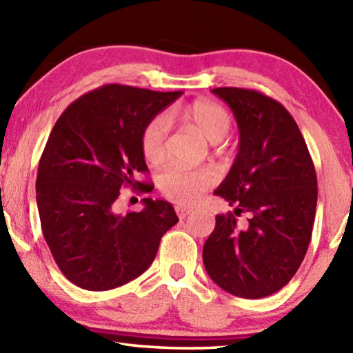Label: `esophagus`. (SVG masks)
Segmentation results:
<instances>
[{
    "label": "esophagus",
    "instance_id": "esophagus-1",
    "mask_svg": "<svg viewBox=\"0 0 353 353\" xmlns=\"http://www.w3.org/2000/svg\"><path fill=\"white\" fill-rule=\"evenodd\" d=\"M193 212V208H190V207H176V213H177V216L181 218V219H183V218H187L188 214Z\"/></svg>",
    "mask_w": 353,
    "mask_h": 353
}]
</instances>
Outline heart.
<instances>
[{
	"mask_svg": "<svg viewBox=\"0 0 353 353\" xmlns=\"http://www.w3.org/2000/svg\"><path fill=\"white\" fill-rule=\"evenodd\" d=\"M179 118L190 124L202 139L221 143L229 134L232 119L223 105L210 99H198L179 112ZM170 121L165 115L154 117L141 134V152L149 163H160L165 157ZM216 174L212 168H183L168 166L157 179L159 190L166 198L179 204H193L199 196L213 187Z\"/></svg>",
	"mask_w": 353,
	"mask_h": 353,
	"instance_id": "1",
	"label": "heart"
}]
</instances>
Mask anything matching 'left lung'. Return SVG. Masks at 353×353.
Returning <instances> with one entry per match:
<instances>
[{"label": "left lung", "mask_w": 353, "mask_h": 353, "mask_svg": "<svg viewBox=\"0 0 353 353\" xmlns=\"http://www.w3.org/2000/svg\"><path fill=\"white\" fill-rule=\"evenodd\" d=\"M212 92L234 112L240 145L214 190L235 210L216 214L202 260L224 291L266 297L290 282L307 254L318 202L314 165L294 118L276 99L236 87ZM243 211L251 218L238 225Z\"/></svg>", "instance_id": "obj_1"}]
</instances>
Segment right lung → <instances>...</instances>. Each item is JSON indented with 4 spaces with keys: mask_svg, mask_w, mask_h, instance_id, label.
Here are the masks:
<instances>
[{
    "mask_svg": "<svg viewBox=\"0 0 353 353\" xmlns=\"http://www.w3.org/2000/svg\"><path fill=\"white\" fill-rule=\"evenodd\" d=\"M182 92L107 83L67 107L52 128L37 171L41 232L70 282L107 291L141 276L179 218L170 202L143 199L141 212L117 213L123 187L148 171L141 134Z\"/></svg>",
    "mask_w": 353,
    "mask_h": 353,
    "instance_id": "obj_1",
    "label": "right lung"
}]
</instances>
